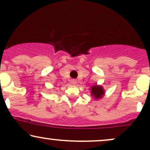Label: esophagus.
<instances>
[{
	"instance_id": "1",
	"label": "esophagus",
	"mask_w": 150,
	"mask_h": 150,
	"mask_svg": "<svg viewBox=\"0 0 150 150\" xmlns=\"http://www.w3.org/2000/svg\"><path fill=\"white\" fill-rule=\"evenodd\" d=\"M70 82H71L72 85H76V84H77V80H75V79H73V80H70Z\"/></svg>"
}]
</instances>
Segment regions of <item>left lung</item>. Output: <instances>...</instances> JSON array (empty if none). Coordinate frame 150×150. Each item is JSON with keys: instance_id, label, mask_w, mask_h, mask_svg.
<instances>
[{"instance_id": "1", "label": "left lung", "mask_w": 150, "mask_h": 150, "mask_svg": "<svg viewBox=\"0 0 150 150\" xmlns=\"http://www.w3.org/2000/svg\"><path fill=\"white\" fill-rule=\"evenodd\" d=\"M104 93L105 92L104 89L101 86L95 85L92 86V88H91V94L97 100L99 99H101L103 96L104 95Z\"/></svg>"}]
</instances>
